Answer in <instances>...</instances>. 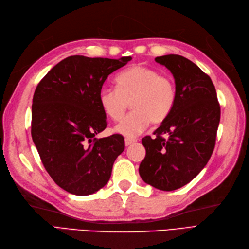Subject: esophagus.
I'll list each match as a JSON object with an SVG mask.
<instances>
[{
    "mask_svg": "<svg viewBox=\"0 0 249 249\" xmlns=\"http://www.w3.org/2000/svg\"><path fill=\"white\" fill-rule=\"evenodd\" d=\"M135 142H136V140H134V139H130V138H125L124 139L125 146H130L131 144H134Z\"/></svg>",
    "mask_w": 249,
    "mask_h": 249,
    "instance_id": "esophagus-1",
    "label": "esophagus"
}]
</instances>
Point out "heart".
Returning <instances> with one entry per match:
<instances>
[{"label": "heart", "instance_id": "obj_1", "mask_svg": "<svg viewBox=\"0 0 249 249\" xmlns=\"http://www.w3.org/2000/svg\"><path fill=\"white\" fill-rule=\"evenodd\" d=\"M116 89L104 87L99 92L103 112L114 122L124 117L131 104L132 112L115 126V132L134 138L146 130L149 123L160 124L170 115L176 103L177 89L174 79L160 75L143 65L126 68L115 78Z\"/></svg>", "mask_w": 249, "mask_h": 249}]
</instances>
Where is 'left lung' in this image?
I'll return each mask as SVG.
<instances>
[{
  "label": "left lung",
  "instance_id": "left-lung-1",
  "mask_svg": "<svg viewBox=\"0 0 249 249\" xmlns=\"http://www.w3.org/2000/svg\"><path fill=\"white\" fill-rule=\"evenodd\" d=\"M155 61L174 75L177 99L154 132L156 137L142 139L146 155L139 174L154 188L173 191L191 182L210 160L221 107L211 77L195 63L174 54L156 57Z\"/></svg>",
  "mask_w": 249,
  "mask_h": 249
}]
</instances>
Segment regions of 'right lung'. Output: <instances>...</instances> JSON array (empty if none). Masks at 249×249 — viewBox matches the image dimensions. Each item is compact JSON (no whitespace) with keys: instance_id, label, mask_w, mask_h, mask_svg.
Wrapping results in <instances>:
<instances>
[{"instance_id":"obj_1","label":"right lung","mask_w":249,"mask_h":249,"mask_svg":"<svg viewBox=\"0 0 249 249\" xmlns=\"http://www.w3.org/2000/svg\"><path fill=\"white\" fill-rule=\"evenodd\" d=\"M132 60L69 56L38 83L32 106V137L53 181L74 195H90L109 181L124 150L122 135L97 139L107 125L99 92L109 74Z\"/></svg>"}]
</instances>
